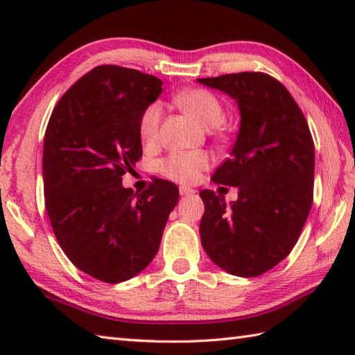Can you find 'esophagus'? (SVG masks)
Returning a JSON list of instances; mask_svg holds the SVG:
<instances>
[{
	"label": "esophagus",
	"mask_w": 355,
	"mask_h": 355,
	"mask_svg": "<svg viewBox=\"0 0 355 355\" xmlns=\"http://www.w3.org/2000/svg\"><path fill=\"white\" fill-rule=\"evenodd\" d=\"M194 189L188 188V186H180V194L182 196H189V194H194Z\"/></svg>",
	"instance_id": "obj_1"
}]
</instances>
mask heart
<instances>
[{"label":"heart","mask_w":355,"mask_h":355,"mask_svg":"<svg viewBox=\"0 0 355 355\" xmlns=\"http://www.w3.org/2000/svg\"><path fill=\"white\" fill-rule=\"evenodd\" d=\"M175 101L184 112H188L205 128L219 127L225 119V110L220 100L207 89H188L177 94ZM161 120H163V107L159 103H150L144 107L137 125L144 144H155L158 141ZM209 164H211V156L203 150L172 152L159 161L158 172L172 182L191 184L202 177Z\"/></svg>","instance_id":"obj_1"}]
</instances>
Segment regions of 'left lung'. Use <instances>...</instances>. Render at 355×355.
<instances>
[{
    "label": "left lung",
    "mask_w": 355,
    "mask_h": 355,
    "mask_svg": "<svg viewBox=\"0 0 355 355\" xmlns=\"http://www.w3.org/2000/svg\"><path fill=\"white\" fill-rule=\"evenodd\" d=\"M197 81L230 95L241 112L232 156L211 178L238 188V200L227 205L222 194L200 191L202 245L224 271L257 277L288 257L309 218L313 137L291 94L271 75L241 71Z\"/></svg>",
    "instance_id": "obj_1"
}]
</instances>
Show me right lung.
I'll return each mask as SVG.
<instances>
[{
    "label": "right lung",
    "instance_id": "obj_1",
    "mask_svg": "<svg viewBox=\"0 0 355 355\" xmlns=\"http://www.w3.org/2000/svg\"><path fill=\"white\" fill-rule=\"evenodd\" d=\"M163 81L139 70L98 65L81 76L51 112L44 141L45 208L59 245L91 277L120 284L159 249L178 188L153 178L123 188L142 156L139 117Z\"/></svg>",
    "mask_w": 355,
    "mask_h": 355
}]
</instances>
